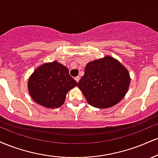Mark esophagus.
Masks as SVG:
<instances>
[{
  "label": "esophagus",
  "mask_w": 158,
  "mask_h": 158,
  "mask_svg": "<svg viewBox=\"0 0 158 158\" xmlns=\"http://www.w3.org/2000/svg\"><path fill=\"white\" fill-rule=\"evenodd\" d=\"M79 79H80V78H79V77H75V80L77 81V82H79Z\"/></svg>",
  "instance_id": "esophagus-1"
}]
</instances>
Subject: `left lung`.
Returning <instances> with one entry per match:
<instances>
[{
  "mask_svg": "<svg viewBox=\"0 0 158 158\" xmlns=\"http://www.w3.org/2000/svg\"><path fill=\"white\" fill-rule=\"evenodd\" d=\"M131 78L127 69L109 56L88 63L78 88L90 106L107 108L126 96Z\"/></svg>",
  "mask_w": 158,
  "mask_h": 158,
  "instance_id": "1",
  "label": "left lung"
}]
</instances>
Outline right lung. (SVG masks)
Masks as SVG:
<instances>
[{"label": "right lung", "instance_id": "add662e5", "mask_svg": "<svg viewBox=\"0 0 158 158\" xmlns=\"http://www.w3.org/2000/svg\"><path fill=\"white\" fill-rule=\"evenodd\" d=\"M77 85V81L69 74L68 69L56 61L44 63L36 68L27 84L32 99L48 108L62 106L67 93Z\"/></svg>", "mask_w": 158, "mask_h": 158}]
</instances>
